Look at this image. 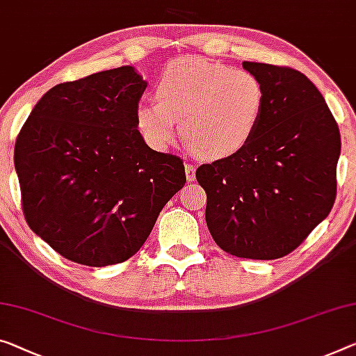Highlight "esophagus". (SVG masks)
Masks as SVG:
<instances>
[{
  "label": "esophagus",
  "instance_id": "34e87169",
  "mask_svg": "<svg viewBox=\"0 0 356 356\" xmlns=\"http://www.w3.org/2000/svg\"><path fill=\"white\" fill-rule=\"evenodd\" d=\"M184 170H186V179H188V181H194V179H195V167L193 165V163L186 162L184 163Z\"/></svg>",
  "mask_w": 356,
  "mask_h": 356
}]
</instances>
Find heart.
Wrapping results in <instances>:
<instances>
[{"mask_svg":"<svg viewBox=\"0 0 356 356\" xmlns=\"http://www.w3.org/2000/svg\"><path fill=\"white\" fill-rule=\"evenodd\" d=\"M159 102H140L138 130L154 149L183 135L205 159H224L253 138L266 105L258 76L197 57L172 60L156 84Z\"/></svg>","mask_w":356,"mask_h":356,"instance_id":"b5f03b06","label":"heart"}]
</instances>
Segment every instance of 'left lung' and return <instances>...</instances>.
I'll list each match as a JSON object with an SVG mask.
<instances>
[{
  "mask_svg": "<svg viewBox=\"0 0 356 356\" xmlns=\"http://www.w3.org/2000/svg\"><path fill=\"white\" fill-rule=\"evenodd\" d=\"M264 87L258 129L235 154L202 163L205 220L218 247L247 259L296 250L336 200L341 134L323 95L300 71L243 62Z\"/></svg>",
  "mask_w": 356,
  "mask_h": 356,
  "instance_id": "8db88e82",
  "label": "left lung"
}]
</instances>
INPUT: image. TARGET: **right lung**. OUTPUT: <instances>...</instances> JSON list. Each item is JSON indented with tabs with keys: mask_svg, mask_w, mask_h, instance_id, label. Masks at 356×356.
<instances>
[{
	"mask_svg": "<svg viewBox=\"0 0 356 356\" xmlns=\"http://www.w3.org/2000/svg\"><path fill=\"white\" fill-rule=\"evenodd\" d=\"M145 89L132 67L57 84L20 129L24 216L63 258L90 267L132 258L186 183L181 157L151 149L140 134Z\"/></svg>",
	"mask_w": 356,
	"mask_h": 356,
	"instance_id": "obj_1",
	"label": "right lung"
}]
</instances>
